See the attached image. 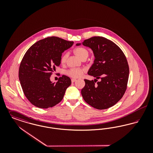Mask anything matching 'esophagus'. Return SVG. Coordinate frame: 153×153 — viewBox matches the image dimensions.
<instances>
[{"mask_svg":"<svg viewBox=\"0 0 153 153\" xmlns=\"http://www.w3.org/2000/svg\"><path fill=\"white\" fill-rule=\"evenodd\" d=\"M71 81H72V82H75V81H76V79H72Z\"/></svg>","mask_w":153,"mask_h":153,"instance_id":"obj_1","label":"esophagus"}]
</instances>
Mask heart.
I'll list each match as a JSON object with an SVG mask.
<instances>
[{
  "mask_svg": "<svg viewBox=\"0 0 153 153\" xmlns=\"http://www.w3.org/2000/svg\"><path fill=\"white\" fill-rule=\"evenodd\" d=\"M74 54L79 57V58L84 59L87 57L89 55V51L87 49L84 48H77L74 50ZM68 57V54L64 53L62 55L61 59H60V62L61 64L64 65L65 64L66 61V59ZM85 72V69L83 68H73L69 70H68L66 71V74L71 77L73 78H79L82 76L84 72Z\"/></svg>",
  "mask_w": 153,
  "mask_h": 153,
  "instance_id": "heart-1",
  "label": "heart"
}]
</instances>
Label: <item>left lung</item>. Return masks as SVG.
I'll return each mask as SVG.
<instances>
[{
  "mask_svg": "<svg viewBox=\"0 0 153 153\" xmlns=\"http://www.w3.org/2000/svg\"><path fill=\"white\" fill-rule=\"evenodd\" d=\"M82 44L94 51V64L88 74L96 78L94 81L84 80L82 96L95 108H109L122 98L127 89L129 66L126 57L117 45L102 36L90 38ZM97 79L101 80L98 82Z\"/></svg>",
  "mask_w": 153,
  "mask_h": 153,
  "instance_id": "8db88e82",
  "label": "left lung"
}]
</instances>
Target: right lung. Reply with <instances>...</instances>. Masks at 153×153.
I'll list each match as a JSON object with an SVG mask.
<instances>
[{
    "label": "right lung",
    "instance_id": "right-lung-1",
    "mask_svg": "<svg viewBox=\"0 0 153 153\" xmlns=\"http://www.w3.org/2000/svg\"><path fill=\"white\" fill-rule=\"evenodd\" d=\"M73 43L51 36L36 42L26 52L19 66V79L25 96L34 106L48 108L62 100L71 79L62 75L54 84L50 77L60 65L62 53Z\"/></svg>",
    "mask_w": 153,
    "mask_h": 153
}]
</instances>
